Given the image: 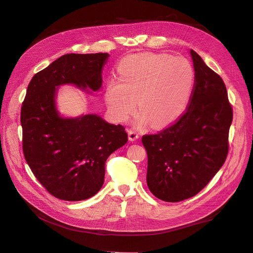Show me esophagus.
Instances as JSON below:
<instances>
[{
    "instance_id": "34e87169",
    "label": "esophagus",
    "mask_w": 253,
    "mask_h": 253,
    "mask_svg": "<svg viewBox=\"0 0 253 253\" xmlns=\"http://www.w3.org/2000/svg\"><path fill=\"white\" fill-rule=\"evenodd\" d=\"M138 137H139V135L136 131L131 130V129L128 130V138L130 141H135L136 139H138Z\"/></svg>"
}]
</instances>
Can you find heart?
Masks as SVG:
<instances>
[{"label": "heart", "mask_w": 253, "mask_h": 253, "mask_svg": "<svg viewBox=\"0 0 253 253\" xmlns=\"http://www.w3.org/2000/svg\"><path fill=\"white\" fill-rule=\"evenodd\" d=\"M118 78L105 86V102L111 114L124 122L137 106V126L151 122L164 127L176 120L191 98L195 72L182 57L139 53L125 57L118 65Z\"/></svg>", "instance_id": "obj_1"}]
</instances>
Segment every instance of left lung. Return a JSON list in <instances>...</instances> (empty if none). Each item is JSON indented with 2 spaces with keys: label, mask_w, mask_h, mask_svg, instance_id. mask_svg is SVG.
I'll list each match as a JSON object with an SVG mask.
<instances>
[{
  "label": "left lung",
  "mask_w": 253,
  "mask_h": 253,
  "mask_svg": "<svg viewBox=\"0 0 253 253\" xmlns=\"http://www.w3.org/2000/svg\"><path fill=\"white\" fill-rule=\"evenodd\" d=\"M195 70L193 95L178 121L157 134L142 136L148 153L147 183L166 202L197 195L227 158L232 106L222 79L190 50Z\"/></svg>",
  "instance_id": "8db88e82"
}]
</instances>
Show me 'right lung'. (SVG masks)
Wrapping results in <instances>:
<instances>
[{"label": "right lung", "mask_w": 253, "mask_h": 253, "mask_svg": "<svg viewBox=\"0 0 253 253\" xmlns=\"http://www.w3.org/2000/svg\"><path fill=\"white\" fill-rule=\"evenodd\" d=\"M108 53L65 54L36 74L21 106L22 148L26 162L43 187L65 201H82L99 192L106 159L127 142L122 125L96 114L63 117L57 110L60 86L87 93L102 87Z\"/></svg>", "instance_id": "right-lung-1"}]
</instances>
